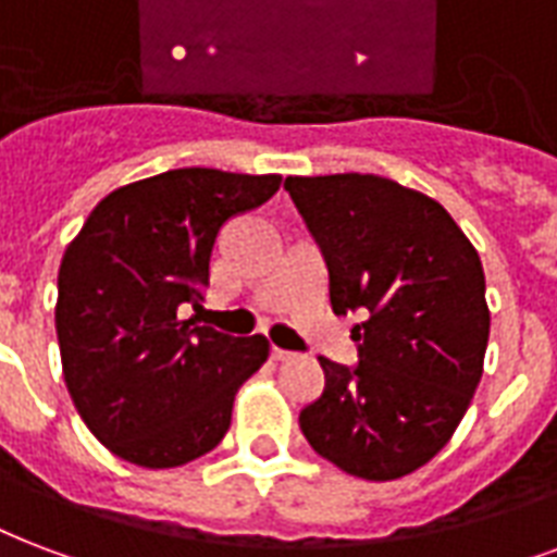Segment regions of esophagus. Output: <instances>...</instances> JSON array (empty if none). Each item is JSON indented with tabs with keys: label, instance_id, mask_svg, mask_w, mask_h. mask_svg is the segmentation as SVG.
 <instances>
[{
	"label": "esophagus",
	"instance_id": "esophagus-1",
	"mask_svg": "<svg viewBox=\"0 0 557 557\" xmlns=\"http://www.w3.org/2000/svg\"><path fill=\"white\" fill-rule=\"evenodd\" d=\"M273 358L275 361H290V358H294V352H287V349H278V346H273Z\"/></svg>",
	"mask_w": 557,
	"mask_h": 557
}]
</instances>
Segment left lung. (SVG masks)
I'll use <instances>...</instances> for the list:
<instances>
[{
  "label": "left lung",
  "mask_w": 557,
  "mask_h": 557,
  "mask_svg": "<svg viewBox=\"0 0 557 557\" xmlns=\"http://www.w3.org/2000/svg\"><path fill=\"white\" fill-rule=\"evenodd\" d=\"M329 267L332 311H361L358 363L320 358L325 387L299 429L367 482L403 479L449 443L482 379L484 270L441 202L382 175H290Z\"/></svg>",
  "instance_id": "obj_1"
}]
</instances>
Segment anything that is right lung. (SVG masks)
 I'll return each mask as SVG.
<instances>
[{"label":"right lung","instance_id":"1","mask_svg":"<svg viewBox=\"0 0 557 557\" xmlns=\"http://www.w3.org/2000/svg\"><path fill=\"white\" fill-rule=\"evenodd\" d=\"M278 184L282 175L170 170L104 196L66 246L55 308L66 391L123 461L182 467L228 432L234 393L270 343L182 320V305L205 299L220 228Z\"/></svg>","mask_w":557,"mask_h":557}]
</instances>
